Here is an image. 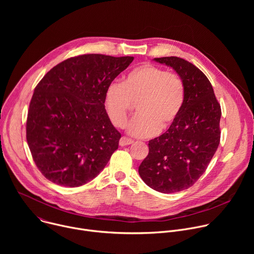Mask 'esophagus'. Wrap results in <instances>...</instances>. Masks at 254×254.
<instances>
[{"label": "esophagus", "mask_w": 254, "mask_h": 254, "mask_svg": "<svg viewBox=\"0 0 254 254\" xmlns=\"http://www.w3.org/2000/svg\"><path fill=\"white\" fill-rule=\"evenodd\" d=\"M133 143V140L130 138H127L126 136H122L120 139V146L121 147H125V146H128V144Z\"/></svg>", "instance_id": "1"}]
</instances>
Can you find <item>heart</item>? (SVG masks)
<instances>
[{"mask_svg": "<svg viewBox=\"0 0 254 254\" xmlns=\"http://www.w3.org/2000/svg\"><path fill=\"white\" fill-rule=\"evenodd\" d=\"M186 88L177 73L144 63L132 68L122 82L106 87L103 105L111 123L125 127L127 115L136 102L137 114L127 126L135 137H150L170 128L185 103Z\"/></svg>", "mask_w": 254, "mask_h": 254, "instance_id": "1", "label": "heart"}]
</instances>
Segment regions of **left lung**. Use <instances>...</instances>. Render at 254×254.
Listing matches in <instances>:
<instances>
[{"label": "left lung", "instance_id": "obj_1", "mask_svg": "<svg viewBox=\"0 0 254 254\" xmlns=\"http://www.w3.org/2000/svg\"><path fill=\"white\" fill-rule=\"evenodd\" d=\"M154 60L172 67L186 88L182 112L166 132L149 141V155L138 167L144 183L168 194L193 186L206 171L220 142L221 107L195 65L175 56Z\"/></svg>", "mask_w": 254, "mask_h": 254}]
</instances>
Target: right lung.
Returning a JSON list of instances; mask_svg holds the SVG:
<instances>
[{
    "mask_svg": "<svg viewBox=\"0 0 254 254\" xmlns=\"http://www.w3.org/2000/svg\"><path fill=\"white\" fill-rule=\"evenodd\" d=\"M132 60L102 54L71 57L36 86L26 137L36 166L54 184H86L118 150L122 135L106 115L103 98L106 87Z\"/></svg>",
    "mask_w": 254,
    "mask_h": 254,
    "instance_id": "1",
    "label": "right lung"
}]
</instances>
